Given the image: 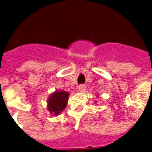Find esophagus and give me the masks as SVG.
Returning <instances> with one entry per match:
<instances>
[{"instance_id":"34e87169","label":"esophagus","mask_w":152,"mask_h":152,"mask_svg":"<svg viewBox=\"0 0 152 152\" xmlns=\"http://www.w3.org/2000/svg\"><path fill=\"white\" fill-rule=\"evenodd\" d=\"M79 91H80V92H84L85 90H86V86H85L84 84H81L79 86Z\"/></svg>"}]
</instances>
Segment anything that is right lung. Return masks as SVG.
Here are the masks:
<instances>
[{
	"instance_id": "add662e5",
	"label": "right lung",
	"mask_w": 152,
	"mask_h": 152,
	"mask_svg": "<svg viewBox=\"0 0 152 152\" xmlns=\"http://www.w3.org/2000/svg\"><path fill=\"white\" fill-rule=\"evenodd\" d=\"M69 94L63 91H57L51 94L48 100V109L53 115H58L67 105Z\"/></svg>"
}]
</instances>
